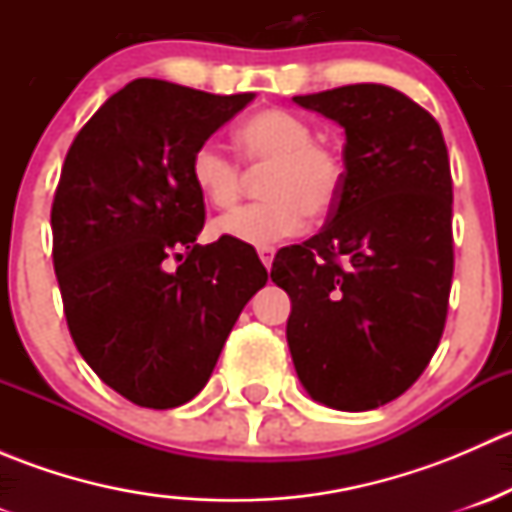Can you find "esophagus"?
<instances>
[{
    "mask_svg": "<svg viewBox=\"0 0 512 512\" xmlns=\"http://www.w3.org/2000/svg\"><path fill=\"white\" fill-rule=\"evenodd\" d=\"M257 255H260L262 265H265L267 270H270V267H272V260H275V247H270V245L257 247Z\"/></svg>",
    "mask_w": 512,
    "mask_h": 512,
    "instance_id": "34e87169",
    "label": "esophagus"
}]
</instances>
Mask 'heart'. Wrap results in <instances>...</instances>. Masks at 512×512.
I'll return each instance as SVG.
<instances>
[{"label":"heart","mask_w":512,"mask_h":512,"mask_svg":"<svg viewBox=\"0 0 512 512\" xmlns=\"http://www.w3.org/2000/svg\"><path fill=\"white\" fill-rule=\"evenodd\" d=\"M235 141L255 168H270L262 193L270 200L225 215L215 235L265 247L302 232L304 220L327 218L339 203L344 163L334 148L314 141L302 116L285 108H262L237 126ZM190 183L200 198L218 210L237 203L242 168L215 141L200 143L190 158Z\"/></svg>","instance_id":"obj_1"}]
</instances>
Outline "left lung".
Listing matches in <instances>:
<instances>
[{
  "label": "left lung",
  "instance_id": "8db88e82",
  "mask_svg": "<svg viewBox=\"0 0 512 512\" xmlns=\"http://www.w3.org/2000/svg\"><path fill=\"white\" fill-rule=\"evenodd\" d=\"M344 128V185L322 232L285 247L287 344L319 404L399 399L441 342L453 277V183L441 126L401 91L354 84L294 96Z\"/></svg>",
  "mask_w": 512,
  "mask_h": 512
}]
</instances>
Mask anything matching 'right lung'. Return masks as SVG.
I'll list each match as a JSON object with an SVG mask.
<instances>
[{
	"mask_svg": "<svg viewBox=\"0 0 512 512\" xmlns=\"http://www.w3.org/2000/svg\"><path fill=\"white\" fill-rule=\"evenodd\" d=\"M252 98L136 79L66 153L51 232L69 332L98 379L146 409H175L208 384L267 282L240 242H195L205 203L190 183L195 148Z\"/></svg>",
	"mask_w": 512,
	"mask_h": 512,
	"instance_id": "1",
	"label": "right lung"
}]
</instances>
